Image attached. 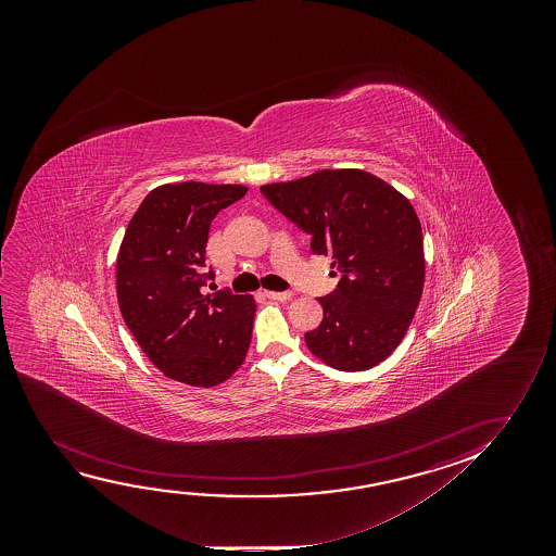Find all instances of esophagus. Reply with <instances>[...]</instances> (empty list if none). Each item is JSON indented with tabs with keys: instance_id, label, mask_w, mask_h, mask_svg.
Returning a JSON list of instances; mask_svg holds the SVG:
<instances>
[{
	"instance_id": "esophagus-1",
	"label": "esophagus",
	"mask_w": 556,
	"mask_h": 556,
	"mask_svg": "<svg viewBox=\"0 0 556 556\" xmlns=\"http://www.w3.org/2000/svg\"><path fill=\"white\" fill-rule=\"evenodd\" d=\"M264 294L269 300H277V302H285V300H290V296H292V292H275V290H266Z\"/></svg>"
}]
</instances>
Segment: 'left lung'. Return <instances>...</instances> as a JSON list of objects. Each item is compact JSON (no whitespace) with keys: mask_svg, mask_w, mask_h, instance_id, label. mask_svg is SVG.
<instances>
[{"mask_svg":"<svg viewBox=\"0 0 556 556\" xmlns=\"http://www.w3.org/2000/svg\"><path fill=\"white\" fill-rule=\"evenodd\" d=\"M260 191L332 258L340 281L319 298L323 320L305 332L315 357L343 372L388 358L410 327L426 262L418 214L403 193L358 168L317 170Z\"/></svg>","mask_w":556,"mask_h":556,"instance_id":"8db88e82","label":"left lung"}]
</instances>
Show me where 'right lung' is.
I'll return each instance as SVG.
<instances>
[{
	"label": "right lung",
	"instance_id": "obj_1",
	"mask_svg": "<svg viewBox=\"0 0 556 556\" xmlns=\"http://www.w3.org/2000/svg\"><path fill=\"white\" fill-rule=\"evenodd\" d=\"M247 193L231 184H165L146 195L117 254L123 320L153 365L170 380L213 388L243 365L256 302L218 290L203 274L208 228Z\"/></svg>",
	"mask_w": 556,
	"mask_h": 556
}]
</instances>
